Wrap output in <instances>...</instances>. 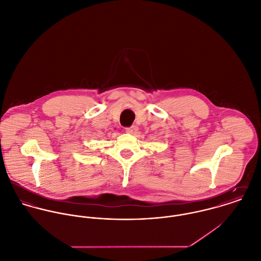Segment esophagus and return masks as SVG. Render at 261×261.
<instances>
[{
    "label": "esophagus",
    "instance_id": "1",
    "mask_svg": "<svg viewBox=\"0 0 261 261\" xmlns=\"http://www.w3.org/2000/svg\"><path fill=\"white\" fill-rule=\"evenodd\" d=\"M139 130V127L137 125H133L130 127H126L125 128V132L129 135H136V133Z\"/></svg>",
    "mask_w": 261,
    "mask_h": 261
}]
</instances>
